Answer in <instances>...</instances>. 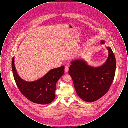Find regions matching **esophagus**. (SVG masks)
<instances>
[{"label": "esophagus", "mask_w": 128, "mask_h": 128, "mask_svg": "<svg viewBox=\"0 0 128 128\" xmlns=\"http://www.w3.org/2000/svg\"><path fill=\"white\" fill-rule=\"evenodd\" d=\"M65 71L66 72H68V66H66L65 67Z\"/></svg>", "instance_id": "obj_1"}]
</instances>
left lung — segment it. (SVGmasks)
<instances>
[{"instance_id":"1","label":"left lung","mask_w":128,"mask_h":128,"mask_svg":"<svg viewBox=\"0 0 128 128\" xmlns=\"http://www.w3.org/2000/svg\"><path fill=\"white\" fill-rule=\"evenodd\" d=\"M104 44V40L101 41ZM108 58L100 67L89 66L82 60L71 62L68 73L73 80L77 94L82 100L92 102L102 97L109 90L115 77V55L110 47Z\"/></svg>"}]
</instances>
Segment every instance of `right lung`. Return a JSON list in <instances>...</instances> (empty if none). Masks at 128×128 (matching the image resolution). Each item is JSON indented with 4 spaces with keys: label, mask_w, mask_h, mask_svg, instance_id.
<instances>
[{
    "label": "right lung",
    "mask_w": 128,
    "mask_h": 128,
    "mask_svg": "<svg viewBox=\"0 0 128 128\" xmlns=\"http://www.w3.org/2000/svg\"><path fill=\"white\" fill-rule=\"evenodd\" d=\"M12 58V70L14 79L19 90L28 100L34 103L46 104L55 99L56 84L63 75L64 66L51 70L44 76L34 82H27L17 74Z\"/></svg>",
    "instance_id": "right-lung-1"
}]
</instances>
